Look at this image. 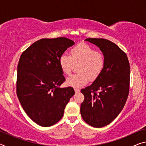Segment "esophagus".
<instances>
[{
    "label": "esophagus",
    "mask_w": 146,
    "mask_h": 146,
    "mask_svg": "<svg viewBox=\"0 0 146 146\" xmlns=\"http://www.w3.org/2000/svg\"><path fill=\"white\" fill-rule=\"evenodd\" d=\"M75 91L76 93H77L80 92V90H79L78 89H77V88H75Z\"/></svg>",
    "instance_id": "34e87169"
}]
</instances>
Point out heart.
Returning <instances> with one entry per match:
<instances>
[{
	"instance_id": "obj_1",
	"label": "heart",
	"mask_w": 146,
	"mask_h": 146,
	"mask_svg": "<svg viewBox=\"0 0 146 146\" xmlns=\"http://www.w3.org/2000/svg\"><path fill=\"white\" fill-rule=\"evenodd\" d=\"M59 66L62 73L68 75L75 65L78 73L66 79V84L74 88L85 86L89 80L94 81L99 77L106 66V57L103 53L87 44H80L70 50V56L64 53L59 58Z\"/></svg>"
}]
</instances>
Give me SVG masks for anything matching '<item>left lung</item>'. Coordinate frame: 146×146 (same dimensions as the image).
<instances>
[{"label": "left lung", "mask_w": 146, "mask_h": 146, "mask_svg": "<svg viewBox=\"0 0 146 146\" xmlns=\"http://www.w3.org/2000/svg\"><path fill=\"white\" fill-rule=\"evenodd\" d=\"M97 46L106 57L102 73L90 86L81 90L84 100L80 113L95 127L110 123L122 110L129 95L130 67L127 55L117 44L104 38L86 39Z\"/></svg>", "instance_id": "8db88e82"}]
</instances>
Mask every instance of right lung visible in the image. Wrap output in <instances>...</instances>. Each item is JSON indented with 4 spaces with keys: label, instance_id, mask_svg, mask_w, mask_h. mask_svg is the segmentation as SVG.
<instances>
[{
    "label": "right lung",
    "instance_id": "right-lung-1",
    "mask_svg": "<svg viewBox=\"0 0 146 146\" xmlns=\"http://www.w3.org/2000/svg\"><path fill=\"white\" fill-rule=\"evenodd\" d=\"M75 44L66 37L42 38L23 51L17 66V95L28 117L43 127L57 123L75 94L72 87L60 88L65 78L59 58Z\"/></svg>",
    "mask_w": 146,
    "mask_h": 146
}]
</instances>
